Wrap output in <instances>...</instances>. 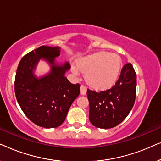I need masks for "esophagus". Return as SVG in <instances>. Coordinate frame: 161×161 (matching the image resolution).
I'll list each match as a JSON object with an SVG mask.
<instances>
[{"label":"esophagus","mask_w":161,"mask_h":161,"mask_svg":"<svg viewBox=\"0 0 161 161\" xmlns=\"http://www.w3.org/2000/svg\"><path fill=\"white\" fill-rule=\"evenodd\" d=\"M86 94V88L83 85L80 86V94L82 95H85Z\"/></svg>","instance_id":"34e87169"}]
</instances>
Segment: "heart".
<instances>
[{
    "instance_id": "b5f03b06",
    "label": "heart",
    "mask_w": 161,
    "mask_h": 161,
    "mask_svg": "<svg viewBox=\"0 0 161 161\" xmlns=\"http://www.w3.org/2000/svg\"><path fill=\"white\" fill-rule=\"evenodd\" d=\"M72 72L78 74V69L85 73V80L92 89L105 91L115 85L119 76L122 61L117 54L99 51L78 59Z\"/></svg>"
}]
</instances>
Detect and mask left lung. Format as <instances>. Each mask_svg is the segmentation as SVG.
<instances>
[{
  "mask_svg": "<svg viewBox=\"0 0 161 161\" xmlns=\"http://www.w3.org/2000/svg\"><path fill=\"white\" fill-rule=\"evenodd\" d=\"M136 92V74L133 65L127 63L111 89L100 92L87 90L90 122L103 129L120 124L133 108Z\"/></svg>",
  "mask_w": 161,
  "mask_h": 161,
  "instance_id": "obj_1",
  "label": "left lung"
}]
</instances>
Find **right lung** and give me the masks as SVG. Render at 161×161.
I'll list each match as a JSON object with an SVG mask.
<instances>
[{
    "label": "right lung",
    "instance_id": "1",
    "mask_svg": "<svg viewBox=\"0 0 161 161\" xmlns=\"http://www.w3.org/2000/svg\"><path fill=\"white\" fill-rule=\"evenodd\" d=\"M60 51L59 47L49 46L32 50L19 61L15 76V95L22 111L32 122L45 128L60 126L80 94V84H72L64 76L69 64L56 61ZM41 58L49 64L51 71L38 78L34 70Z\"/></svg>",
    "mask_w": 161,
    "mask_h": 161
}]
</instances>
